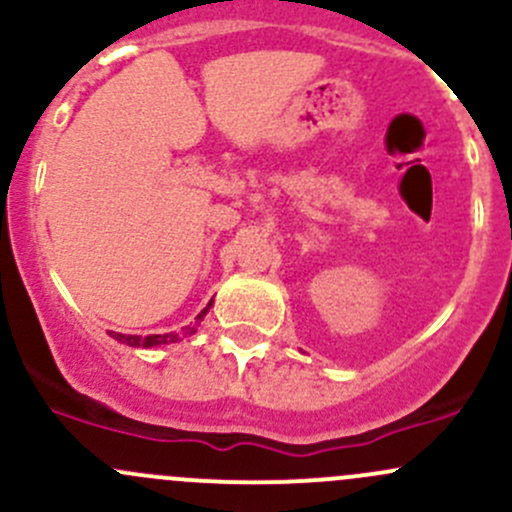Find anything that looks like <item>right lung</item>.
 <instances>
[{"label":"right lung","mask_w":512,"mask_h":512,"mask_svg":"<svg viewBox=\"0 0 512 512\" xmlns=\"http://www.w3.org/2000/svg\"><path fill=\"white\" fill-rule=\"evenodd\" d=\"M208 309H210V304L208 307L203 309V312L198 314V317H195V327H200V322H203V317L205 314H208ZM195 327H190L188 332L193 334L195 332ZM185 332V334H188ZM111 337L116 339V342H121V344H128V347H146V349H151V347H160V344H170V342H178V334H148V337H136V334H121V332H111Z\"/></svg>","instance_id":"right-lung-1"}]
</instances>
